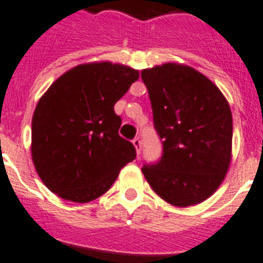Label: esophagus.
<instances>
[{
	"mask_svg": "<svg viewBox=\"0 0 263 263\" xmlns=\"http://www.w3.org/2000/svg\"><path fill=\"white\" fill-rule=\"evenodd\" d=\"M132 145L135 146L136 153L139 154V153H140V147H142V142H140V138H139V136H136L135 139L132 140Z\"/></svg>",
	"mask_w": 263,
	"mask_h": 263,
	"instance_id": "obj_1",
	"label": "esophagus"
}]
</instances>
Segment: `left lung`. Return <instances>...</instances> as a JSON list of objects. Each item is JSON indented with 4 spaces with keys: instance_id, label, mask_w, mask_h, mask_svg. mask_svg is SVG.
<instances>
[{
    "instance_id": "left-lung-1",
    "label": "left lung",
    "mask_w": 263,
    "mask_h": 263,
    "mask_svg": "<svg viewBox=\"0 0 263 263\" xmlns=\"http://www.w3.org/2000/svg\"><path fill=\"white\" fill-rule=\"evenodd\" d=\"M163 156L142 172L175 207L203 203L225 179L232 160L233 120L228 100L193 67L168 62L142 70Z\"/></svg>"
}]
</instances>
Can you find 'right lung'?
<instances>
[{"label": "right lung", "instance_id": "right-lung-1", "mask_svg": "<svg viewBox=\"0 0 263 263\" xmlns=\"http://www.w3.org/2000/svg\"><path fill=\"white\" fill-rule=\"evenodd\" d=\"M139 71L111 62L78 65L38 100L31 120V158L44 185L63 200L89 203L111 187L136 157L118 135L114 113Z\"/></svg>", "mask_w": 263, "mask_h": 263}]
</instances>
